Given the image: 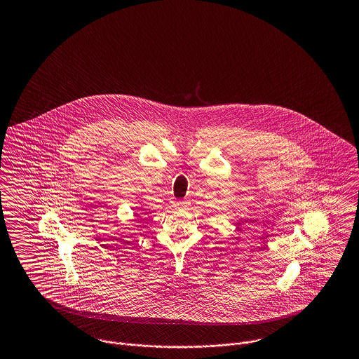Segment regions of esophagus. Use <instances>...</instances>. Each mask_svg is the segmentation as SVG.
<instances>
[{
	"label": "esophagus",
	"mask_w": 359,
	"mask_h": 359,
	"mask_svg": "<svg viewBox=\"0 0 359 359\" xmlns=\"http://www.w3.org/2000/svg\"><path fill=\"white\" fill-rule=\"evenodd\" d=\"M188 205H189L188 201H179V202L176 203V205H177L179 208H184V207H187Z\"/></svg>",
	"instance_id": "1"
}]
</instances>
